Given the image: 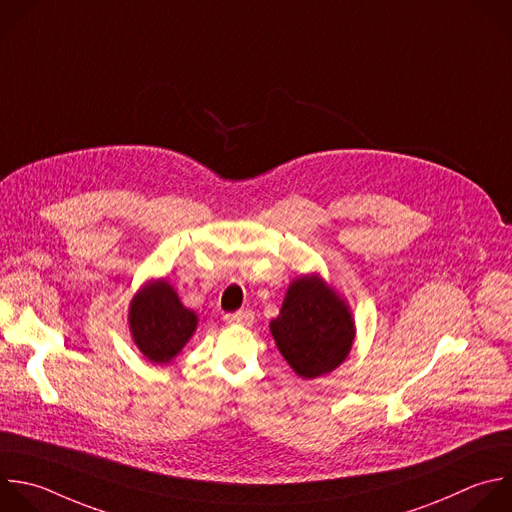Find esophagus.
<instances>
[{
	"label": "esophagus",
	"mask_w": 512,
	"mask_h": 512,
	"mask_svg": "<svg viewBox=\"0 0 512 512\" xmlns=\"http://www.w3.org/2000/svg\"><path fill=\"white\" fill-rule=\"evenodd\" d=\"M229 323H241V325H249V323H253V319H255V313L251 311V309H239L237 313H231V315H227L225 317Z\"/></svg>",
	"instance_id": "esophagus-1"
}]
</instances>
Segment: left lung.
Returning a JSON list of instances; mask_svg holds the SVG:
<instances>
[{"label":"left lung","mask_w":512,"mask_h":512,"mask_svg":"<svg viewBox=\"0 0 512 512\" xmlns=\"http://www.w3.org/2000/svg\"><path fill=\"white\" fill-rule=\"evenodd\" d=\"M269 329L277 350L303 380H315L342 366L356 339L348 301L319 273L299 275L289 283Z\"/></svg>","instance_id":"left-lung-1"}]
</instances>
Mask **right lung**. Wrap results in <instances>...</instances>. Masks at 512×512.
<instances>
[{
    "label": "right lung",
    "mask_w": 512,
    "mask_h": 512,
    "mask_svg": "<svg viewBox=\"0 0 512 512\" xmlns=\"http://www.w3.org/2000/svg\"><path fill=\"white\" fill-rule=\"evenodd\" d=\"M199 315L185 307L166 279L146 281L128 305V329L140 354L158 366L173 362L197 331Z\"/></svg>",
    "instance_id": "right-lung-1"
}]
</instances>
